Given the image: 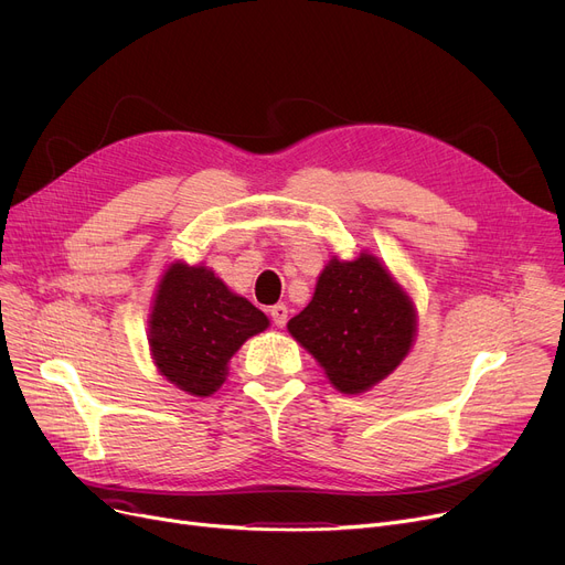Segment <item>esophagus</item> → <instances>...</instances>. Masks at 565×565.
<instances>
[{
	"label": "esophagus",
	"mask_w": 565,
	"mask_h": 565,
	"mask_svg": "<svg viewBox=\"0 0 565 565\" xmlns=\"http://www.w3.org/2000/svg\"><path fill=\"white\" fill-rule=\"evenodd\" d=\"M270 316H273L277 328H284L286 320H288V307H286V305H275V307L270 309Z\"/></svg>",
	"instance_id": "34e87169"
}]
</instances>
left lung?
<instances>
[{
	"instance_id": "8db88e82",
	"label": "left lung",
	"mask_w": 565,
	"mask_h": 565,
	"mask_svg": "<svg viewBox=\"0 0 565 565\" xmlns=\"http://www.w3.org/2000/svg\"><path fill=\"white\" fill-rule=\"evenodd\" d=\"M288 332L341 394H362L407 358L417 309L377 256H334L320 273L311 302L288 320Z\"/></svg>"
}]
</instances>
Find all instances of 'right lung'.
Here are the masks:
<instances>
[{"instance_id": "add662e5", "label": "right lung", "mask_w": 565, "mask_h": 565, "mask_svg": "<svg viewBox=\"0 0 565 565\" xmlns=\"http://www.w3.org/2000/svg\"><path fill=\"white\" fill-rule=\"evenodd\" d=\"M267 316L211 267L171 263L156 290L148 345L158 371L190 396L215 394L241 345L267 330Z\"/></svg>"}]
</instances>
